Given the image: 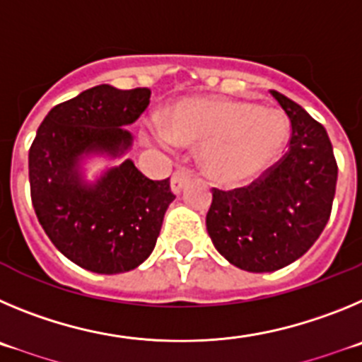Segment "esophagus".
<instances>
[{"instance_id": "esophagus-1", "label": "esophagus", "mask_w": 362, "mask_h": 362, "mask_svg": "<svg viewBox=\"0 0 362 362\" xmlns=\"http://www.w3.org/2000/svg\"><path fill=\"white\" fill-rule=\"evenodd\" d=\"M189 180H191V171L185 168H178L173 173V177H171V189H173V193H180Z\"/></svg>"}]
</instances>
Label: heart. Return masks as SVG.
I'll use <instances>...</instances> for the list:
<instances>
[{"instance_id": "b5f03b06", "label": "heart", "mask_w": 362, "mask_h": 362, "mask_svg": "<svg viewBox=\"0 0 362 362\" xmlns=\"http://www.w3.org/2000/svg\"><path fill=\"white\" fill-rule=\"evenodd\" d=\"M291 133L285 113L252 103L191 99L177 104L169 129H158L164 146H200L205 171L226 185L245 184L281 155Z\"/></svg>"}]
</instances>
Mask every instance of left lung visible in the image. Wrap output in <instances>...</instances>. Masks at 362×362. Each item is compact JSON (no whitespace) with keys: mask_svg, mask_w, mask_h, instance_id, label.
Wrapping results in <instances>:
<instances>
[{"mask_svg":"<svg viewBox=\"0 0 362 362\" xmlns=\"http://www.w3.org/2000/svg\"><path fill=\"white\" fill-rule=\"evenodd\" d=\"M270 95L291 119L288 149L247 187H214L205 218L218 252L247 272H274L301 258L327 226L337 184L327 129L283 93Z\"/></svg>","mask_w":362,"mask_h":362,"instance_id":"obj_1","label":"left lung"}]
</instances>
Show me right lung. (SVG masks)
<instances>
[{
	"instance_id": "obj_1",
	"label": "right lung",
	"mask_w": 362,
	"mask_h": 362,
	"mask_svg": "<svg viewBox=\"0 0 362 362\" xmlns=\"http://www.w3.org/2000/svg\"><path fill=\"white\" fill-rule=\"evenodd\" d=\"M148 88L99 84L48 112L28 151L37 220L57 250L97 274L128 272L148 259L175 194L149 180L129 158L95 182L84 178L90 157L119 158L133 146L126 126L149 104Z\"/></svg>"
}]
</instances>
